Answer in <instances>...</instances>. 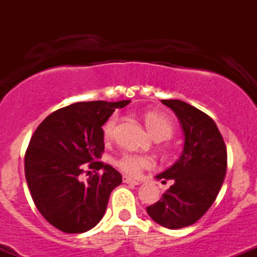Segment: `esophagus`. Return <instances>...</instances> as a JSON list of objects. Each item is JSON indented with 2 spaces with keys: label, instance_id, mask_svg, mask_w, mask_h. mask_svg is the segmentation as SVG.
<instances>
[{
  "label": "esophagus",
  "instance_id": "esophagus-1",
  "mask_svg": "<svg viewBox=\"0 0 257 257\" xmlns=\"http://www.w3.org/2000/svg\"><path fill=\"white\" fill-rule=\"evenodd\" d=\"M123 182L129 185H140V181H137V180L128 178V176H123Z\"/></svg>",
  "mask_w": 257,
  "mask_h": 257
}]
</instances>
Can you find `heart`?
I'll return each mask as SVG.
<instances>
[{
  "label": "heart",
  "instance_id": "1",
  "mask_svg": "<svg viewBox=\"0 0 257 257\" xmlns=\"http://www.w3.org/2000/svg\"><path fill=\"white\" fill-rule=\"evenodd\" d=\"M117 122H118V116L117 114H112L110 118L106 120L104 126H102V132H104V137L106 139L113 138ZM145 123L150 134L157 141L167 140V139L172 137L174 133V125L170 122V119L162 116V114L156 113V112H149L146 114ZM114 164H116V167L118 168L120 172L126 174V175L137 176L144 169L152 168L155 162L149 156L125 152L114 161Z\"/></svg>",
  "mask_w": 257,
  "mask_h": 257
}]
</instances>
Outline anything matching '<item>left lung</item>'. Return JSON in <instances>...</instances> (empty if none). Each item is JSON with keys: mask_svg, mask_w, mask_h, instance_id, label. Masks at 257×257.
Masks as SVG:
<instances>
[{"mask_svg": "<svg viewBox=\"0 0 257 257\" xmlns=\"http://www.w3.org/2000/svg\"><path fill=\"white\" fill-rule=\"evenodd\" d=\"M175 112L184 132L181 156L158 180L173 185L147 214L158 225L179 229L197 222L213 205L227 168V151L222 135L213 118L181 100H162Z\"/></svg>", "mask_w": 257, "mask_h": 257, "instance_id": "1", "label": "left lung"}]
</instances>
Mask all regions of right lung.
Wrapping results in <instances>:
<instances>
[{
    "mask_svg": "<svg viewBox=\"0 0 257 257\" xmlns=\"http://www.w3.org/2000/svg\"><path fill=\"white\" fill-rule=\"evenodd\" d=\"M117 102H76L46 117L31 137L25 153V178L35 205L42 216L65 233L89 231L104 216L108 198L122 175L102 163V125ZM102 170L83 180L84 164Z\"/></svg>",
    "mask_w": 257,
    "mask_h": 257,
    "instance_id": "add662e5",
    "label": "right lung"
}]
</instances>
